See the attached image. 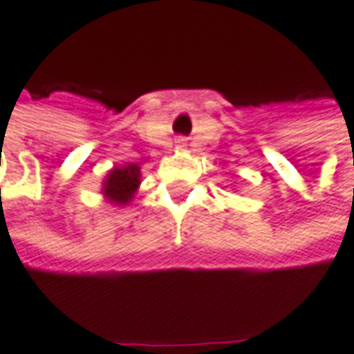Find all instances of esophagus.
Returning <instances> with one entry per match:
<instances>
[{
    "label": "esophagus",
    "mask_w": 354,
    "mask_h": 354,
    "mask_svg": "<svg viewBox=\"0 0 354 354\" xmlns=\"http://www.w3.org/2000/svg\"><path fill=\"white\" fill-rule=\"evenodd\" d=\"M176 147H186V140L184 138H176Z\"/></svg>",
    "instance_id": "esophagus-1"
}]
</instances>
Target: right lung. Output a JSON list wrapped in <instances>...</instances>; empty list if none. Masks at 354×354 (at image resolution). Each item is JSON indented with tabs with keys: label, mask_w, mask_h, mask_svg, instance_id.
I'll use <instances>...</instances> for the list:
<instances>
[{
	"label": "right lung",
	"mask_w": 354,
	"mask_h": 354,
	"mask_svg": "<svg viewBox=\"0 0 354 354\" xmlns=\"http://www.w3.org/2000/svg\"><path fill=\"white\" fill-rule=\"evenodd\" d=\"M138 188H140V166L124 164L109 170V174L102 180L100 194L109 204L122 207L131 204Z\"/></svg>",
	"instance_id": "1"
}]
</instances>
